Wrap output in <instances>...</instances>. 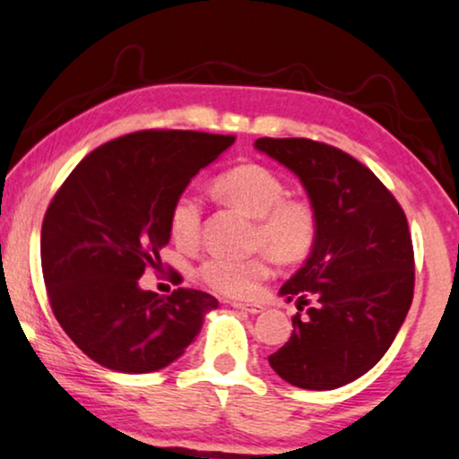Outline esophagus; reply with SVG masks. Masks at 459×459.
Instances as JSON below:
<instances>
[{
    "label": "esophagus",
    "instance_id": "obj_1",
    "mask_svg": "<svg viewBox=\"0 0 459 459\" xmlns=\"http://www.w3.org/2000/svg\"><path fill=\"white\" fill-rule=\"evenodd\" d=\"M233 307L241 313H249V316H256V313H263L264 309V307L260 305H246V303H233Z\"/></svg>",
    "mask_w": 459,
    "mask_h": 459
}]
</instances>
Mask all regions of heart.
Returning a JSON list of instances; mask_svg holds the SVG:
<instances>
[{"mask_svg":"<svg viewBox=\"0 0 459 459\" xmlns=\"http://www.w3.org/2000/svg\"><path fill=\"white\" fill-rule=\"evenodd\" d=\"M218 196L254 218L252 246L264 247L281 263H300L317 241L320 220L305 199L286 196V184L256 162L237 165L216 178ZM203 205L193 193H182L169 207V235L179 247L190 249L201 239ZM199 275L213 292L230 299H249L271 275L266 254L246 260L213 256L201 264Z\"/></svg>","mask_w":459,"mask_h":459,"instance_id":"b5f03b06","label":"heart"}]
</instances>
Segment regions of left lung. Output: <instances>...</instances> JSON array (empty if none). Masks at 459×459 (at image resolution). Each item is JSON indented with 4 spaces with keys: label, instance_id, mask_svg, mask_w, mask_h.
<instances>
[{
    "label": "left lung",
    "instance_id": "left-lung-1",
    "mask_svg": "<svg viewBox=\"0 0 459 459\" xmlns=\"http://www.w3.org/2000/svg\"><path fill=\"white\" fill-rule=\"evenodd\" d=\"M254 148L299 176L320 220L309 258L280 290L307 313L292 317V336L269 364L303 390H334L368 373L407 317L415 286L407 216L343 150L305 137H260Z\"/></svg>",
    "mask_w": 459,
    "mask_h": 459
}]
</instances>
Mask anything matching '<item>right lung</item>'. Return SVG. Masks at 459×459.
Listing matches in <instances>:
<instances>
[{"label":"right lung","instance_id":"right-lung-1","mask_svg":"<svg viewBox=\"0 0 459 459\" xmlns=\"http://www.w3.org/2000/svg\"><path fill=\"white\" fill-rule=\"evenodd\" d=\"M233 135L137 131L78 162L46 210L42 273L52 313L91 359L118 373H152L182 356L216 309L193 288L171 297L139 288L169 243V207Z\"/></svg>","mask_w":459,"mask_h":459}]
</instances>
